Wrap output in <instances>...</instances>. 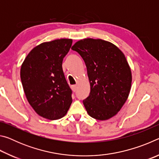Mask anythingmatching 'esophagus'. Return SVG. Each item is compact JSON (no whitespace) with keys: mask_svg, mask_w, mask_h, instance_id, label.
I'll return each mask as SVG.
<instances>
[{"mask_svg":"<svg viewBox=\"0 0 159 159\" xmlns=\"http://www.w3.org/2000/svg\"><path fill=\"white\" fill-rule=\"evenodd\" d=\"M71 89L72 90L74 91V92H76V89H77V86L76 85H71Z\"/></svg>","mask_w":159,"mask_h":159,"instance_id":"esophagus-1","label":"esophagus"}]
</instances>
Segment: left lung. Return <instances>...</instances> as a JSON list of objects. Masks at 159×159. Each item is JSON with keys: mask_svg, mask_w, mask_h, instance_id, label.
<instances>
[{"mask_svg": "<svg viewBox=\"0 0 159 159\" xmlns=\"http://www.w3.org/2000/svg\"><path fill=\"white\" fill-rule=\"evenodd\" d=\"M71 49L81 56L87 67L90 93L83 102L88 114L100 120L114 116L131 88V70L124 54L102 39L80 40Z\"/></svg>", "mask_w": 159, "mask_h": 159, "instance_id": "obj_1", "label": "left lung"}]
</instances>
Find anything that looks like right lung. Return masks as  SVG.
Segmentation results:
<instances>
[{
	"label": "right lung",
	"instance_id": "obj_1",
	"mask_svg": "<svg viewBox=\"0 0 159 159\" xmlns=\"http://www.w3.org/2000/svg\"><path fill=\"white\" fill-rule=\"evenodd\" d=\"M72 39L45 42L31 50L20 70L26 99L38 114L49 120L62 118L72 102V91L62 70Z\"/></svg>",
	"mask_w": 159,
	"mask_h": 159
}]
</instances>
